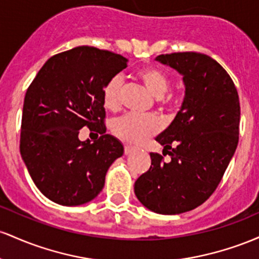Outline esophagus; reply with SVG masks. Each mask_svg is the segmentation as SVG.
<instances>
[{"label": "esophagus", "mask_w": 259, "mask_h": 259, "mask_svg": "<svg viewBox=\"0 0 259 259\" xmlns=\"http://www.w3.org/2000/svg\"><path fill=\"white\" fill-rule=\"evenodd\" d=\"M133 150H135V148L131 147V145H124V154H126V155H128V154L132 153Z\"/></svg>", "instance_id": "1"}]
</instances>
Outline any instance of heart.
Here are the masks:
<instances>
[{"mask_svg": "<svg viewBox=\"0 0 259 259\" xmlns=\"http://www.w3.org/2000/svg\"><path fill=\"white\" fill-rule=\"evenodd\" d=\"M139 79L143 82L145 88L154 97L165 101L164 97L170 88V79L164 72L158 68H143L138 72ZM121 75H115L104 87V105L109 110H117L121 103ZM162 128V121L155 115L127 114L117 118L112 124L115 136L127 143H141L144 139L155 135Z\"/></svg>", "mask_w": 259, "mask_h": 259, "instance_id": "1", "label": "heart"}]
</instances>
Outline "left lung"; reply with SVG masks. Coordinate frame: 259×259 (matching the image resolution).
Segmentation results:
<instances>
[{
    "instance_id": "obj_1",
    "label": "left lung",
    "mask_w": 259,
    "mask_h": 259,
    "mask_svg": "<svg viewBox=\"0 0 259 259\" xmlns=\"http://www.w3.org/2000/svg\"><path fill=\"white\" fill-rule=\"evenodd\" d=\"M182 74L180 111L155 141L171 160L150 153V168L138 177L135 193L158 214H180L204 203L217 190L239 143L240 100L228 72L198 52H174L155 59Z\"/></svg>"
}]
</instances>
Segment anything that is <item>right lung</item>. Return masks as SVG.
<instances>
[{
	"label": "right lung",
	"instance_id": "1",
	"mask_svg": "<svg viewBox=\"0 0 259 259\" xmlns=\"http://www.w3.org/2000/svg\"><path fill=\"white\" fill-rule=\"evenodd\" d=\"M126 57L78 46L45 62L29 85L20 127V155L44 196L61 205L91 202L103 190L109 167L123 154L106 135L103 92L127 67ZM87 125L101 136L77 138Z\"/></svg>",
	"mask_w": 259,
	"mask_h": 259
}]
</instances>
